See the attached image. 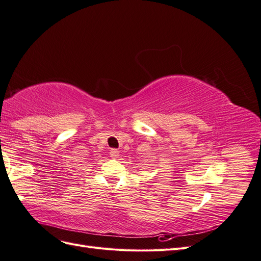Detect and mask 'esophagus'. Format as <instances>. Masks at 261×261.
Listing matches in <instances>:
<instances>
[{
	"label": "esophagus",
	"instance_id": "34e87169",
	"mask_svg": "<svg viewBox=\"0 0 261 261\" xmlns=\"http://www.w3.org/2000/svg\"><path fill=\"white\" fill-rule=\"evenodd\" d=\"M110 154H111V156L114 158V159H116V158L118 156V154H120V152H118L116 149H111V151H110Z\"/></svg>",
	"mask_w": 261,
	"mask_h": 261
}]
</instances>
